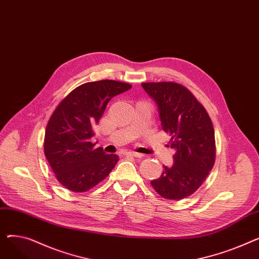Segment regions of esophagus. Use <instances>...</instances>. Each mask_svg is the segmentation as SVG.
I'll return each mask as SVG.
<instances>
[{
  "mask_svg": "<svg viewBox=\"0 0 259 259\" xmlns=\"http://www.w3.org/2000/svg\"><path fill=\"white\" fill-rule=\"evenodd\" d=\"M128 156H133V157H138V158H142L144 156V154L142 153H138V152H127Z\"/></svg>",
  "mask_w": 259,
  "mask_h": 259,
  "instance_id": "esophagus-1",
  "label": "esophagus"
}]
</instances>
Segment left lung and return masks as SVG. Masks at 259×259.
<instances>
[{
	"instance_id": "obj_1",
	"label": "left lung",
	"mask_w": 259,
	"mask_h": 259,
	"mask_svg": "<svg viewBox=\"0 0 259 259\" xmlns=\"http://www.w3.org/2000/svg\"><path fill=\"white\" fill-rule=\"evenodd\" d=\"M142 86L155 101L161 127L170 134L169 144L175 150L172 167L164 166L160 178L151 185L166 199L186 198L202 185L214 166L212 120L205 107L181 84L158 81Z\"/></svg>"
}]
</instances>
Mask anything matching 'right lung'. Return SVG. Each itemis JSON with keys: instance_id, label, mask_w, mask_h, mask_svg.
<instances>
[{"instance_id": "right-lung-1", "label": "right lung", "mask_w": 259, "mask_h": 259, "mask_svg": "<svg viewBox=\"0 0 259 259\" xmlns=\"http://www.w3.org/2000/svg\"><path fill=\"white\" fill-rule=\"evenodd\" d=\"M131 87L112 79L89 81L72 90L53 111L45 131L44 152L66 189L86 192L115 167L118 156L94 148L91 138L109 101Z\"/></svg>"}]
</instances>
